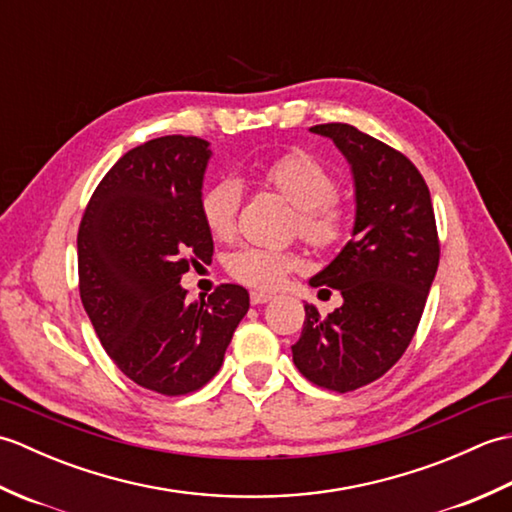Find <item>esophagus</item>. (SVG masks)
<instances>
[{
	"label": "esophagus",
	"instance_id": "34e87169",
	"mask_svg": "<svg viewBox=\"0 0 512 512\" xmlns=\"http://www.w3.org/2000/svg\"><path fill=\"white\" fill-rule=\"evenodd\" d=\"M270 299H273V295H268V292H250V303L253 306H262V303H268Z\"/></svg>",
	"mask_w": 512,
	"mask_h": 512
}]
</instances>
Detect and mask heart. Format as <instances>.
Masks as SVG:
<instances>
[{"label":"heart","mask_w":512,"mask_h":512,"mask_svg":"<svg viewBox=\"0 0 512 512\" xmlns=\"http://www.w3.org/2000/svg\"><path fill=\"white\" fill-rule=\"evenodd\" d=\"M264 180L297 209V226L310 244L328 248L341 242L347 220L343 204L334 195V178L328 167L308 151H288L264 169ZM242 182L222 178L202 195V220L213 237H228L235 231V217L242 202ZM299 259L288 250L244 246L226 257L228 275L239 284L273 290L286 279Z\"/></svg>","instance_id":"heart-1"}]
</instances>
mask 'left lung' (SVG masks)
Returning <instances> with one entry per match:
<instances>
[{"instance_id":"1","label":"left lung","mask_w":512,"mask_h":512,"mask_svg":"<svg viewBox=\"0 0 512 512\" xmlns=\"http://www.w3.org/2000/svg\"><path fill=\"white\" fill-rule=\"evenodd\" d=\"M345 156L354 180L352 239L310 279L341 292L321 317L306 303L292 361L314 385L352 391L405 354L436 277L440 244L429 187L413 162L345 123L310 127Z\"/></svg>"}]
</instances>
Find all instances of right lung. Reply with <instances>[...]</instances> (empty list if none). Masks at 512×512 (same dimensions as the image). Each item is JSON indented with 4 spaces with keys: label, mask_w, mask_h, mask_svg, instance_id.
Here are the masks:
<instances>
[{
    "label": "right lung",
    "mask_w": 512,
    "mask_h": 512,
    "mask_svg": "<svg viewBox=\"0 0 512 512\" xmlns=\"http://www.w3.org/2000/svg\"><path fill=\"white\" fill-rule=\"evenodd\" d=\"M211 145L162 136L134 147L105 173L79 228L83 308L118 369L165 396L200 389L222 367L248 312L242 286L189 301V264L211 262L202 184Z\"/></svg>",
    "instance_id": "right-lung-1"
}]
</instances>
